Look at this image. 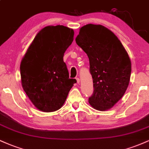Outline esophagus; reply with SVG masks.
<instances>
[{
  "instance_id": "1",
  "label": "esophagus",
  "mask_w": 149,
  "mask_h": 149,
  "mask_svg": "<svg viewBox=\"0 0 149 149\" xmlns=\"http://www.w3.org/2000/svg\"><path fill=\"white\" fill-rule=\"evenodd\" d=\"M76 80H77V83H80V78H76Z\"/></svg>"
}]
</instances>
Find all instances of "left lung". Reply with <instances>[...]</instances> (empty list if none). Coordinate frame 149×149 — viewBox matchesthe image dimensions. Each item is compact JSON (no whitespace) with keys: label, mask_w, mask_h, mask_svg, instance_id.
I'll return each instance as SVG.
<instances>
[{"label":"left lung","mask_w":149,"mask_h":149,"mask_svg":"<svg viewBox=\"0 0 149 149\" xmlns=\"http://www.w3.org/2000/svg\"><path fill=\"white\" fill-rule=\"evenodd\" d=\"M76 42L90 61L94 92L89 103L97 110H108L122 98L129 85L132 68L127 52L115 34L102 25L81 27Z\"/></svg>","instance_id":"obj_1"}]
</instances>
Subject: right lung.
<instances>
[{"mask_svg":"<svg viewBox=\"0 0 149 149\" xmlns=\"http://www.w3.org/2000/svg\"><path fill=\"white\" fill-rule=\"evenodd\" d=\"M73 35V30L64 26H45L36 36L22 59V88L38 110L52 112L60 109L76 83L69 78L63 59Z\"/></svg>","mask_w":149,"mask_h":149,"instance_id":"right-lung-1","label":"right lung"}]
</instances>
